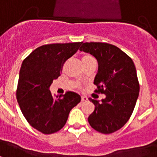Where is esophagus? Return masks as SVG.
<instances>
[{
    "label": "esophagus",
    "mask_w": 157,
    "mask_h": 157,
    "mask_svg": "<svg viewBox=\"0 0 157 157\" xmlns=\"http://www.w3.org/2000/svg\"><path fill=\"white\" fill-rule=\"evenodd\" d=\"M81 101H87V97H85V96H82V97H81Z\"/></svg>",
    "instance_id": "obj_1"
}]
</instances>
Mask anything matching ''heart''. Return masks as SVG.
Wrapping results in <instances>:
<instances>
[{"label":"heart","mask_w":157,"mask_h":157,"mask_svg":"<svg viewBox=\"0 0 157 157\" xmlns=\"http://www.w3.org/2000/svg\"><path fill=\"white\" fill-rule=\"evenodd\" d=\"M93 60H95V59H94L93 56H92L91 55L84 54L82 56V61L83 65H84V64H87L88 62L93 61Z\"/></svg>","instance_id":"b5f03b06"}]
</instances>
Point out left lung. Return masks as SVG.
I'll return each instance as SVG.
<instances>
[{
  "label": "left lung",
  "instance_id": "8db88e82",
  "mask_svg": "<svg viewBox=\"0 0 157 157\" xmlns=\"http://www.w3.org/2000/svg\"><path fill=\"white\" fill-rule=\"evenodd\" d=\"M79 50L90 53L98 60L96 92L105 95L101 101L89 99L95 110L89 115L88 122L100 133H114L129 120L138 98L139 82L134 63L120 48L109 43L82 42Z\"/></svg>",
  "mask_w": 157,
  "mask_h": 157
}]
</instances>
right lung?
<instances>
[{"label":"right lung","mask_w":157,"mask_h":157,"mask_svg":"<svg viewBox=\"0 0 157 157\" xmlns=\"http://www.w3.org/2000/svg\"><path fill=\"white\" fill-rule=\"evenodd\" d=\"M82 42L54 43L37 47L26 57L19 71L16 98L23 115L32 127L44 134L65 126L70 110L81 101L74 92L55 98L50 91L60 75L63 65Z\"/></svg>","instance_id":"1"}]
</instances>
